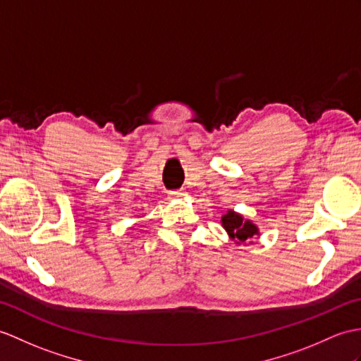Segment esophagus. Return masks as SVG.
I'll use <instances>...</instances> for the list:
<instances>
[{
	"label": "esophagus",
	"mask_w": 361,
	"mask_h": 361,
	"mask_svg": "<svg viewBox=\"0 0 361 361\" xmlns=\"http://www.w3.org/2000/svg\"><path fill=\"white\" fill-rule=\"evenodd\" d=\"M184 197H186V192H184V190H172V192H169V198L181 200Z\"/></svg>",
	"instance_id": "esophagus-1"
}]
</instances>
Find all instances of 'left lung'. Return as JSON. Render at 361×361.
Masks as SVG:
<instances>
[{
  "label": "left lung",
  "instance_id": "left-lung-1",
  "mask_svg": "<svg viewBox=\"0 0 361 361\" xmlns=\"http://www.w3.org/2000/svg\"><path fill=\"white\" fill-rule=\"evenodd\" d=\"M221 226L235 245H252V240L259 237L258 226L232 209L221 216Z\"/></svg>",
  "mask_w": 361,
  "mask_h": 361
}]
</instances>
